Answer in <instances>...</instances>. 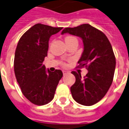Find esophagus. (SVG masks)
Returning a JSON list of instances; mask_svg holds the SVG:
<instances>
[{
  "label": "esophagus",
  "mask_w": 129,
  "mask_h": 129,
  "mask_svg": "<svg viewBox=\"0 0 129 129\" xmlns=\"http://www.w3.org/2000/svg\"><path fill=\"white\" fill-rule=\"evenodd\" d=\"M62 72H63V75H65L66 74H67V71H65V70L62 71Z\"/></svg>",
  "instance_id": "34e87169"
}]
</instances>
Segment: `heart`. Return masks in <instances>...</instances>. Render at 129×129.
Masks as SVG:
<instances>
[{
    "label": "heart",
    "mask_w": 129,
    "mask_h": 129,
    "mask_svg": "<svg viewBox=\"0 0 129 129\" xmlns=\"http://www.w3.org/2000/svg\"><path fill=\"white\" fill-rule=\"evenodd\" d=\"M64 40H65V42L67 43V45H69V44H70V43L73 42H78L77 39L75 37H74V36H72V35H67V36H66L65 38H64ZM62 66L65 67L66 66V64L64 62H62Z\"/></svg>",
    "instance_id": "heart-1"
}]
</instances>
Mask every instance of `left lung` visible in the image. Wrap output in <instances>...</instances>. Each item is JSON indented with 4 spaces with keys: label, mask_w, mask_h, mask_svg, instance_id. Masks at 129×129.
Segmentation results:
<instances>
[{
    "label": "left lung",
    "mask_w": 129,
    "mask_h": 129,
    "mask_svg": "<svg viewBox=\"0 0 129 129\" xmlns=\"http://www.w3.org/2000/svg\"><path fill=\"white\" fill-rule=\"evenodd\" d=\"M64 33L82 39L84 51L77 67L88 70L84 78L79 72H72L76 78L70 88L72 97L82 105H94L106 95L113 82L116 58L111 43L103 32L89 24L66 27Z\"/></svg>",
    "instance_id": "obj_1"
}]
</instances>
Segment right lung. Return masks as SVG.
I'll return each instance as SVG.
<instances>
[{"label": "right lung", "instance_id": "obj_1", "mask_svg": "<svg viewBox=\"0 0 129 129\" xmlns=\"http://www.w3.org/2000/svg\"><path fill=\"white\" fill-rule=\"evenodd\" d=\"M62 27L38 23L22 35L15 50L14 72L23 95L35 105L47 104L53 99L62 72L45 70L42 64L47 56L49 40Z\"/></svg>", "mask_w": 129, "mask_h": 129}]
</instances>
